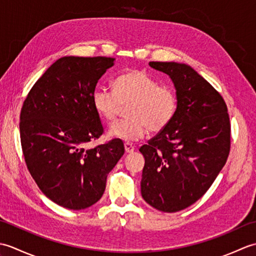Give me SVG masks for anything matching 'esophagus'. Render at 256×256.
<instances>
[{"label":"esophagus","mask_w":256,"mask_h":256,"mask_svg":"<svg viewBox=\"0 0 256 256\" xmlns=\"http://www.w3.org/2000/svg\"><path fill=\"white\" fill-rule=\"evenodd\" d=\"M124 148H125V152H126V153H133V152L135 150V148L134 146L131 144V143H125L124 144Z\"/></svg>","instance_id":"esophagus-1"}]
</instances>
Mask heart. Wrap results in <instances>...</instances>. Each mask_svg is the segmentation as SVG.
Masks as SVG:
<instances>
[{"label":"heart","mask_w":256,"mask_h":256,"mask_svg":"<svg viewBox=\"0 0 256 256\" xmlns=\"http://www.w3.org/2000/svg\"><path fill=\"white\" fill-rule=\"evenodd\" d=\"M92 104L108 122L116 121L122 106L131 104L128 108L130 118L112 124L108 134L126 142H136L150 130L160 132L167 128L176 116L179 101L175 90L160 86L148 72L128 69L114 78L112 91L96 89Z\"/></svg>","instance_id":"b5f03b06"}]
</instances>
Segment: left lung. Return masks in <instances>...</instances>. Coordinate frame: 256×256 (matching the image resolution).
<instances>
[{"label": "left lung", "mask_w": 256, "mask_h": 256, "mask_svg": "<svg viewBox=\"0 0 256 256\" xmlns=\"http://www.w3.org/2000/svg\"><path fill=\"white\" fill-rule=\"evenodd\" d=\"M172 78L178 110L167 128L140 146L144 200L162 212L188 208L206 192L231 148V124L224 98L184 64L150 62Z\"/></svg>", "instance_id": "1"}]
</instances>
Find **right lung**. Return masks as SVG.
Returning <instances> with one entry per match:
<instances>
[{"instance_id":"1","label":"right lung","mask_w":256,"mask_h":256,"mask_svg":"<svg viewBox=\"0 0 256 256\" xmlns=\"http://www.w3.org/2000/svg\"><path fill=\"white\" fill-rule=\"evenodd\" d=\"M110 57H62L32 86L20 110L26 166L47 198L67 209L94 204L124 154L120 138L86 148L104 132L92 94Z\"/></svg>"}]
</instances>
